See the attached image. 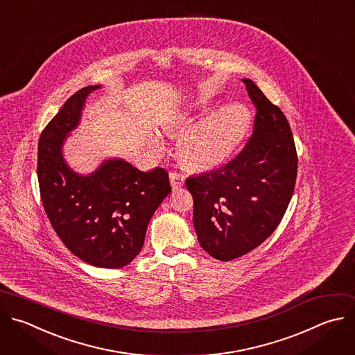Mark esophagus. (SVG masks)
Returning <instances> with one entry per match:
<instances>
[{
	"instance_id": "34e87169",
	"label": "esophagus",
	"mask_w": 355,
	"mask_h": 355,
	"mask_svg": "<svg viewBox=\"0 0 355 355\" xmlns=\"http://www.w3.org/2000/svg\"><path fill=\"white\" fill-rule=\"evenodd\" d=\"M184 181H185L184 174L177 173V171L170 173V182H171L173 189H178V188H181V187L184 185Z\"/></svg>"
}]
</instances>
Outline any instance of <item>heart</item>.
I'll list each match as a JSON object with an SVG mask.
<instances>
[{"mask_svg": "<svg viewBox=\"0 0 355 355\" xmlns=\"http://www.w3.org/2000/svg\"><path fill=\"white\" fill-rule=\"evenodd\" d=\"M202 111H184L164 127L168 134L186 131L178 142L180 159L188 167L200 171L223 164L241 145L251 125L248 108L239 103L214 108L198 121ZM152 146L162 148L159 138H152Z\"/></svg>", "mask_w": 355, "mask_h": 355, "instance_id": "heart-1", "label": "heart"}]
</instances>
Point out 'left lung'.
<instances>
[{"label":"left lung","mask_w":355,"mask_h":355,"mask_svg":"<svg viewBox=\"0 0 355 355\" xmlns=\"http://www.w3.org/2000/svg\"><path fill=\"white\" fill-rule=\"evenodd\" d=\"M243 82L257 107L251 139L225 166L185 181L193 198L198 241L223 262L251 252L277 228L298 167L286 115L251 79Z\"/></svg>","instance_id":"left-lung-1"}]
</instances>
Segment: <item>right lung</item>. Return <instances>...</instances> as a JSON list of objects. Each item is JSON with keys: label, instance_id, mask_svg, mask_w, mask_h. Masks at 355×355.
Instances as JSON below:
<instances>
[{"label": "right lung", "instance_id": "add662e5", "mask_svg": "<svg viewBox=\"0 0 355 355\" xmlns=\"http://www.w3.org/2000/svg\"><path fill=\"white\" fill-rule=\"evenodd\" d=\"M100 87L78 90L44 128L37 177L44 210L64 245L92 266L118 269L141 252L148 224L171 187L164 168L145 173L123 159L104 160L87 175L67 164L64 142L79 125L87 96Z\"/></svg>", "mask_w": 355, "mask_h": 355}]
</instances>
